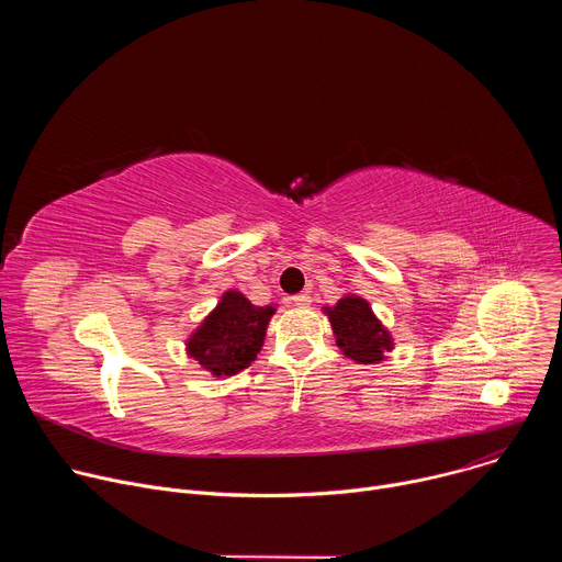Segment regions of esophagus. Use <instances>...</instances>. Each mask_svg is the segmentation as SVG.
Masks as SVG:
<instances>
[{
  "label": "esophagus",
  "mask_w": 562,
  "mask_h": 562,
  "mask_svg": "<svg viewBox=\"0 0 562 562\" xmlns=\"http://www.w3.org/2000/svg\"><path fill=\"white\" fill-rule=\"evenodd\" d=\"M291 302H293L295 306H308V304H311V295H308V293H297V295L291 297Z\"/></svg>",
  "instance_id": "esophagus-1"
}]
</instances>
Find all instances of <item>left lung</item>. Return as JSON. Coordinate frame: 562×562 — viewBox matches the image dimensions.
Here are the masks:
<instances>
[{
    "instance_id": "left-lung-1",
    "label": "left lung",
    "mask_w": 562,
    "mask_h": 562,
    "mask_svg": "<svg viewBox=\"0 0 562 562\" xmlns=\"http://www.w3.org/2000/svg\"><path fill=\"white\" fill-rule=\"evenodd\" d=\"M323 311L331 323L336 345L358 364H378L393 349L391 334L364 297L347 293L334 306H325Z\"/></svg>"
}]
</instances>
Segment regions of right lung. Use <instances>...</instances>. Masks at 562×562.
<instances>
[{
    "label": "right lung",
    "mask_w": 562,
    "mask_h": 562,
    "mask_svg": "<svg viewBox=\"0 0 562 562\" xmlns=\"http://www.w3.org/2000/svg\"><path fill=\"white\" fill-rule=\"evenodd\" d=\"M273 313V304L256 306L231 289L189 336L187 353L213 378L235 375L258 358Z\"/></svg>",
    "instance_id": "right-lung-1"
}]
</instances>
